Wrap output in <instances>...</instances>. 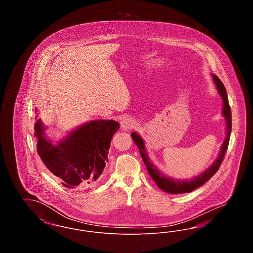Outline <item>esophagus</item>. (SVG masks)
Listing matches in <instances>:
<instances>
[{
	"label": "esophagus",
	"instance_id": "esophagus-1",
	"mask_svg": "<svg viewBox=\"0 0 253 253\" xmlns=\"http://www.w3.org/2000/svg\"><path fill=\"white\" fill-rule=\"evenodd\" d=\"M121 127L122 130L128 131V130H130V129H132V128L134 127V122L130 118H125V119H123L121 121Z\"/></svg>",
	"mask_w": 253,
	"mask_h": 253
}]
</instances>
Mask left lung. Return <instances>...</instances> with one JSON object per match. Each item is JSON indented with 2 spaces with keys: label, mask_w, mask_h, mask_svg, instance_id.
<instances>
[{
  "label": "left lung",
  "mask_w": 253,
  "mask_h": 253,
  "mask_svg": "<svg viewBox=\"0 0 253 253\" xmlns=\"http://www.w3.org/2000/svg\"><path fill=\"white\" fill-rule=\"evenodd\" d=\"M213 82L215 84L219 95L223 99V116L226 119V127H227V135L226 138L221 146L220 154L217 157L216 160L211 165L210 168L207 169L201 174L193 177L192 179L188 180H177L169 177L168 175L163 174L160 170L157 169V167L151 162L149 159L147 151L145 149L144 140L141 136H139L136 132H132V137L133 142L138 147L140 156L142 157V160L146 165V168L148 169V172L150 176L153 178V180L156 182L157 187L164 191L165 193H191L193 190L201 187L207 181L209 180L217 170L220 168V165L224 159L226 151L228 149L229 142V135L231 132V113L229 107V99L226 88L223 84V83L217 78L215 75H211Z\"/></svg>",
  "instance_id": "obj_1"
}]
</instances>
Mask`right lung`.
Listing matches in <instances>:
<instances>
[{"label":"right lung","instance_id":"add662e5","mask_svg":"<svg viewBox=\"0 0 253 253\" xmlns=\"http://www.w3.org/2000/svg\"><path fill=\"white\" fill-rule=\"evenodd\" d=\"M119 128L118 121H90L54 145L45 137L41 120H37V152L62 186L71 190L87 189L102 174L108 162L111 139Z\"/></svg>","mask_w":253,"mask_h":253}]
</instances>
